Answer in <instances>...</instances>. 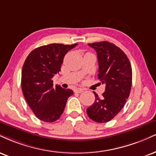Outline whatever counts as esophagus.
Returning a JSON list of instances; mask_svg holds the SVG:
<instances>
[{
  "mask_svg": "<svg viewBox=\"0 0 156 156\" xmlns=\"http://www.w3.org/2000/svg\"><path fill=\"white\" fill-rule=\"evenodd\" d=\"M83 91V89H76L75 90V92L76 93H81Z\"/></svg>",
  "mask_w": 156,
  "mask_h": 156,
  "instance_id": "1",
  "label": "esophagus"
}]
</instances>
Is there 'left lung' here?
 <instances>
[{
	"label": "left lung",
	"mask_w": 156,
	"mask_h": 156,
	"mask_svg": "<svg viewBox=\"0 0 156 156\" xmlns=\"http://www.w3.org/2000/svg\"><path fill=\"white\" fill-rule=\"evenodd\" d=\"M95 49L98 59V78L105 84V91L99 97L94 92L95 101L86 110L87 115L97 123L113 119L125 105L130 94L132 70L126 54L108 41L89 44Z\"/></svg>",
	"instance_id": "obj_1"
}]
</instances>
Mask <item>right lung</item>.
<instances>
[{
	"label": "right lung",
	"mask_w": 156,
	"mask_h": 156,
	"mask_svg": "<svg viewBox=\"0 0 156 156\" xmlns=\"http://www.w3.org/2000/svg\"><path fill=\"white\" fill-rule=\"evenodd\" d=\"M78 45L51 44L35 48L24 61L22 89L28 105L38 119L52 123L59 119L69 97L70 89L53 86L52 78L61 70L64 57Z\"/></svg>",
	"instance_id": "obj_1"
}]
</instances>
